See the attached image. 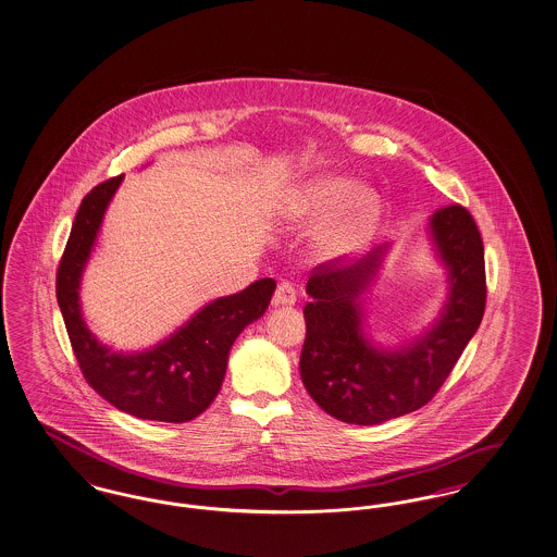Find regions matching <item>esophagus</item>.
Instances as JSON below:
<instances>
[{
    "mask_svg": "<svg viewBox=\"0 0 557 557\" xmlns=\"http://www.w3.org/2000/svg\"><path fill=\"white\" fill-rule=\"evenodd\" d=\"M296 302V288L292 282H280L275 294H273V305H282V307H289Z\"/></svg>",
    "mask_w": 557,
    "mask_h": 557,
    "instance_id": "1",
    "label": "esophagus"
}]
</instances>
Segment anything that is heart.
Wrapping results in <instances>:
<instances>
[{
  "label": "heart",
  "mask_w": 557,
  "mask_h": 557,
  "mask_svg": "<svg viewBox=\"0 0 557 557\" xmlns=\"http://www.w3.org/2000/svg\"><path fill=\"white\" fill-rule=\"evenodd\" d=\"M355 182L342 176H317L289 190L277 207V215L288 223L314 222L332 213L317 234V245L327 257H339L362 245L375 230L381 200L373 190L360 188L355 195Z\"/></svg>",
  "instance_id": "1"
}]
</instances>
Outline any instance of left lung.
I'll return each mask as SVG.
<instances>
[{"instance_id": "left-lung-1", "label": "left lung", "mask_w": 557, "mask_h": 557, "mask_svg": "<svg viewBox=\"0 0 557 557\" xmlns=\"http://www.w3.org/2000/svg\"><path fill=\"white\" fill-rule=\"evenodd\" d=\"M431 234L449 271V300L433 330L398 352L373 348L360 327L358 296L377 271L381 248L357 263L332 259L312 269L300 377L312 400L337 421L377 424L419 410L476 334L487 300L481 232L454 202L433 213Z\"/></svg>"}]
</instances>
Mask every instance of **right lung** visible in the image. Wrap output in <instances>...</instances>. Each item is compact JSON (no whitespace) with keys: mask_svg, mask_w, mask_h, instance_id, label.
<instances>
[{"mask_svg":"<svg viewBox=\"0 0 557 557\" xmlns=\"http://www.w3.org/2000/svg\"><path fill=\"white\" fill-rule=\"evenodd\" d=\"M122 178L97 184L81 202L58 268V305L78 367L101 398L136 419L186 423L215 400L234 339L265 312L275 282L265 277L213 300L151 350L124 355L99 344L83 321L78 286L108 202Z\"/></svg>","mask_w":557,"mask_h":557,"instance_id":"right-lung-1","label":"right lung"}]
</instances>
